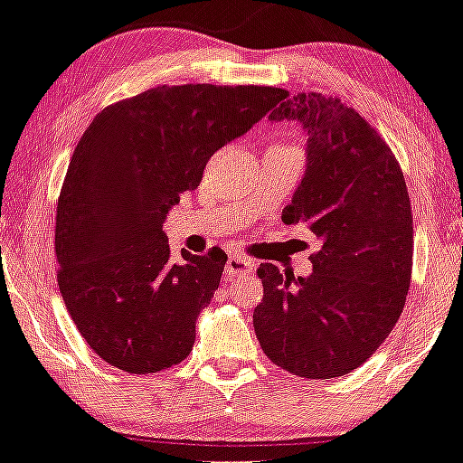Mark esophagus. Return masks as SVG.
<instances>
[{"mask_svg": "<svg viewBox=\"0 0 463 463\" xmlns=\"http://www.w3.org/2000/svg\"><path fill=\"white\" fill-rule=\"evenodd\" d=\"M250 271H253V262L250 258H242V256L227 258V265H225L227 276H238V273H250Z\"/></svg>", "mask_w": 463, "mask_h": 463, "instance_id": "esophagus-1", "label": "esophagus"}]
</instances>
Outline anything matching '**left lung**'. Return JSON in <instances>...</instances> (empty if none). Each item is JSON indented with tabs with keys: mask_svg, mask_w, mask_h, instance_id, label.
<instances>
[{
	"mask_svg": "<svg viewBox=\"0 0 463 463\" xmlns=\"http://www.w3.org/2000/svg\"><path fill=\"white\" fill-rule=\"evenodd\" d=\"M271 121L309 134L307 172L282 212L320 238L309 278L258 267L253 329L280 369L331 380L364 364L404 309L412 271V212L404 174L380 132L337 97L282 94Z\"/></svg>",
	"mask_w": 463,
	"mask_h": 463,
	"instance_id": "obj_1",
	"label": "left lung"
}]
</instances>
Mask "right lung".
<instances>
[{"instance_id":"right-lung-1","label":"right lung","mask_w":463,"mask_h":463,"mask_svg":"<svg viewBox=\"0 0 463 463\" xmlns=\"http://www.w3.org/2000/svg\"><path fill=\"white\" fill-rule=\"evenodd\" d=\"M285 90L271 86H158L103 108L63 178L54 221L57 282L88 346L146 375L190 355L196 317L227 256L181 251L163 233L212 154L245 134Z\"/></svg>"}]
</instances>
